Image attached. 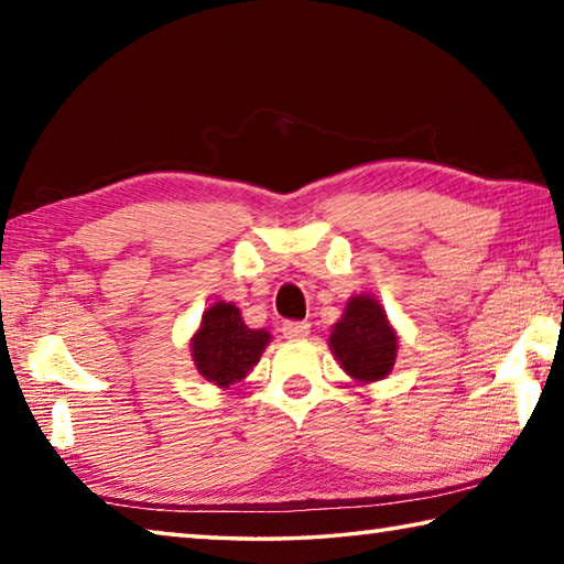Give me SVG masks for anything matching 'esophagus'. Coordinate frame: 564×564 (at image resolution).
Returning <instances> with one entry per match:
<instances>
[{
	"label": "esophagus",
	"mask_w": 564,
	"mask_h": 564,
	"mask_svg": "<svg viewBox=\"0 0 564 564\" xmlns=\"http://www.w3.org/2000/svg\"><path fill=\"white\" fill-rule=\"evenodd\" d=\"M281 330H283L285 338L299 340V338L308 336V333H311V323H308V321H285Z\"/></svg>",
	"instance_id": "1"
}]
</instances>
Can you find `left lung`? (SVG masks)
I'll return each instance as SVG.
<instances>
[{
  "mask_svg": "<svg viewBox=\"0 0 564 564\" xmlns=\"http://www.w3.org/2000/svg\"><path fill=\"white\" fill-rule=\"evenodd\" d=\"M330 348L348 376L356 380H380L395 362L398 338L386 311L370 295H356L343 318L333 326Z\"/></svg>",
  "mask_w": 564,
  "mask_h": 564,
  "instance_id": "left-lung-1",
  "label": "left lung"
}]
</instances>
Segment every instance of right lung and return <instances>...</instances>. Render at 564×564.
Wrapping results in <instances>:
<instances>
[{"mask_svg": "<svg viewBox=\"0 0 564 564\" xmlns=\"http://www.w3.org/2000/svg\"><path fill=\"white\" fill-rule=\"evenodd\" d=\"M271 336L265 330L248 328L234 303L218 301L204 313L202 328L191 340L194 362L208 383L228 388L246 378Z\"/></svg>", "mask_w": 564, "mask_h": 564, "instance_id": "right-lung-1", "label": "right lung"}]
</instances>
